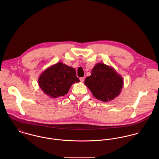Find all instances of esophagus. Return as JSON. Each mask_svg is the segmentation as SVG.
I'll use <instances>...</instances> for the list:
<instances>
[{"instance_id": "esophagus-1", "label": "esophagus", "mask_w": 159, "mask_h": 159, "mask_svg": "<svg viewBox=\"0 0 159 159\" xmlns=\"http://www.w3.org/2000/svg\"><path fill=\"white\" fill-rule=\"evenodd\" d=\"M80 80L81 82H84V78L81 77V78H80Z\"/></svg>"}]
</instances>
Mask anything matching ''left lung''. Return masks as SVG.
<instances>
[{"instance_id":"8db88e82","label":"left lung","mask_w":159,"mask_h":159,"mask_svg":"<svg viewBox=\"0 0 159 159\" xmlns=\"http://www.w3.org/2000/svg\"><path fill=\"white\" fill-rule=\"evenodd\" d=\"M84 84L94 97L108 102L120 93L124 80L112 67L103 63H97L92 68L91 76L85 79Z\"/></svg>"}]
</instances>
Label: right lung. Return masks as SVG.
<instances>
[{
  "mask_svg": "<svg viewBox=\"0 0 159 159\" xmlns=\"http://www.w3.org/2000/svg\"><path fill=\"white\" fill-rule=\"evenodd\" d=\"M75 68L57 62L42 73L38 79L41 89L51 98H57L68 93L71 85L79 83Z\"/></svg>",
  "mask_w": 159,
  "mask_h": 159,
  "instance_id": "add662e5",
  "label": "right lung"
}]
</instances>
